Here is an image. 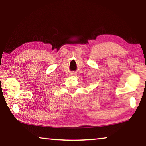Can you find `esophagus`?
<instances>
[{
  "instance_id": "34e87169",
  "label": "esophagus",
  "mask_w": 146,
  "mask_h": 146,
  "mask_svg": "<svg viewBox=\"0 0 146 146\" xmlns=\"http://www.w3.org/2000/svg\"><path fill=\"white\" fill-rule=\"evenodd\" d=\"M71 75H75L76 74H75V73H71Z\"/></svg>"
}]
</instances>
